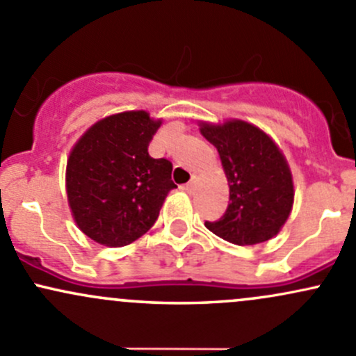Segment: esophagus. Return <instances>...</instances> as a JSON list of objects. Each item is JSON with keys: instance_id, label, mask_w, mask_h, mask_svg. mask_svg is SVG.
Wrapping results in <instances>:
<instances>
[{"instance_id": "esophagus-1", "label": "esophagus", "mask_w": 356, "mask_h": 356, "mask_svg": "<svg viewBox=\"0 0 356 356\" xmlns=\"http://www.w3.org/2000/svg\"><path fill=\"white\" fill-rule=\"evenodd\" d=\"M195 185H197V178L192 177V179H190V181L185 185V190L186 192H192V190L195 188Z\"/></svg>"}]
</instances>
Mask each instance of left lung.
Segmentation results:
<instances>
[{
  "mask_svg": "<svg viewBox=\"0 0 356 356\" xmlns=\"http://www.w3.org/2000/svg\"><path fill=\"white\" fill-rule=\"evenodd\" d=\"M202 136L217 147L227 175V210L205 227L239 246L278 234L293 204V183L280 149L265 132L243 120L204 124Z\"/></svg>",
  "mask_w": 356,
  "mask_h": 356,
  "instance_id": "8db88e82",
  "label": "left lung"
}]
</instances>
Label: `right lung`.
Wrapping results in <instances>:
<instances>
[{
  "label": "right lung",
  "mask_w": 356,
  "mask_h": 356,
  "mask_svg": "<svg viewBox=\"0 0 356 356\" xmlns=\"http://www.w3.org/2000/svg\"><path fill=\"white\" fill-rule=\"evenodd\" d=\"M161 122L124 112L97 122L67 159V200L76 224L105 246L120 248L152 227L170 190L173 164L147 147Z\"/></svg>",
  "instance_id": "right-lung-1"
}]
</instances>
